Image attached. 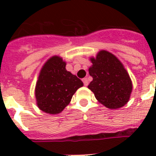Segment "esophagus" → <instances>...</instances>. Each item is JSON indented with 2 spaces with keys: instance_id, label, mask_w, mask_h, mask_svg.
<instances>
[{
  "instance_id": "esophagus-1",
  "label": "esophagus",
  "mask_w": 156,
  "mask_h": 156,
  "mask_svg": "<svg viewBox=\"0 0 156 156\" xmlns=\"http://www.w3.org/2000/svg\"><path fill=\"white\" fill-rule=\"evenodd\" d=\"M83 84H84V86H86V87H87V86L88 85V80L87 78H83Z\"/></svg>"
}]
</instances>
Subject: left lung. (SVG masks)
Returning <instances> with one entry per match:
<instances>
[{
    "label": "left lung",
    "mask_w": 156,
    "mask_h": 156,
    "mask_svg": "<svg viewBox=\"0 0 156 156\" xmlns=\"http://www.w3.org/2000/svg\"><path fill=\"white\" fill-rule=\"evenodd\" d=\"M90 61L93 65L89 68V73L93 80L88 88L96 100L108 108L124 106L130 97L132 83L121 61L104 50Z\"/></svg>",
    "instance_id": "1"
}]
</instances>
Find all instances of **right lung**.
<instances>
[{"instance_id":"add662e5","label":"right lung","mask_w":156,"mask_h":156,"mask_svg":"<svg viewBox=\"0 0 156 156\" xmlns=\"http://www.w3.org/2000/svg\"><path fill=\"white\" fill-rule=\"evenodd\" d=\"M66 63L52 56L43 66L35 87L39 108L49 114L60 113L66 108L83 82L66 69Z\"/></svg>"}]
</instances>
